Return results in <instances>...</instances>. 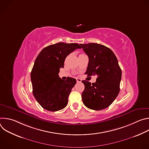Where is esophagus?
Wrapping results in <instances>:
<instances>
[{
  "instance_id": "obj_1",
  "label": "esophagus",
  "mask_w": 149,
  "mask_h": 149,
  "mask_svg": "<svg viewBox=\"0 0 149 149\" xmlns=\"http://www.w3.org/2000/svg\"><path fill=\"white\" fill-rule=\"evenodd\" d=\"M76 79H77V82H81V79H80V78H76Z\"/></svg>"
}]
</instances>
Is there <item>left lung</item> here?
Wrapping results in <instances>:
<instances>
[{
	"mask_svg": "<svg viewBox=\"0 0 149 149\" xmlns=\"http://www.w3.org/2000/svg\"><path fill=\"white\" fill-rule=\"evenodd\" d=\"M89 58L86 72L88 76L97 75L96 82L82 80L85 88L82 94L84 104L90 109L101 110L107 108L120 92L121 70L113 52L96 43L81 44Z\"/></svg>",
	"mask_w": 149,
	"mask_h": 149,
	"instance_id": "8db88e82",
	"label": "left lung"
}]
</instances>
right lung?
Instances as JSON below:
<instances>
[{
    "label": "right lung",
    "instance_id": "right-lung-1",
    "mask_svg": "<svg viewBox=\"0 0 149 149\" xmlns=\"http://www.w3.org/2000/svg\"><path fill=\"white\" fill-rule=\"evenodd\" d=\"M78 44L63 42L51 45L42 49L35 59L31 79L33 94L44 109L56 111L67 105L68 97L76 84V79L59 78V69L63 68L66 57L76 49Z\"/></svg>",
    "mask_w": 149,
    "mask_h": 149
}]
</instances>
